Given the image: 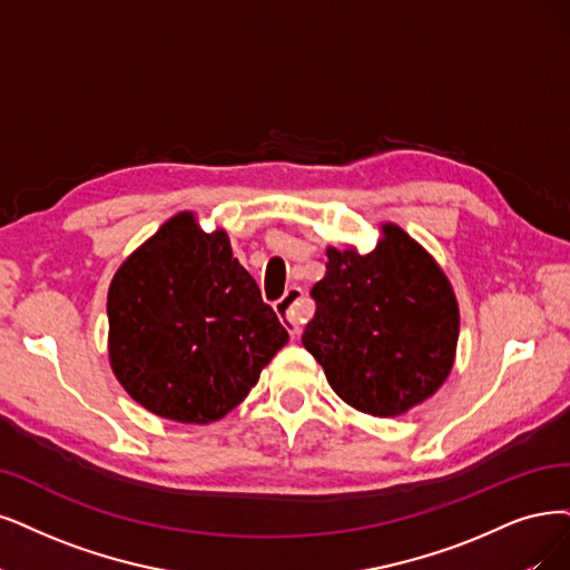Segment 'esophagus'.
Here are the masks:
<instances>
[{
	"instance_id": "esophagus-1",
	"label": "esophagus",
	"mask_w": 570,
	"mask_h": 570,
	"mask_svg": "<svg viewBox=\"0 0 570 570\" xmlns=\"http://www.w3.org/2000/svg\"><path fill=\"white\" fill-rule=\"evenodd\" d=\"M274 309L282 314L284 326L291 333V338H298L303 324L312 317V307L305 303L303 288H298V286L286 288L284 296L274 303Z\"/></svg>"
}]
</instances>
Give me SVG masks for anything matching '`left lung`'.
I'll return each mask as SVG.
<instances>
[{
    "instance_id": "1",
    "label": "left lung",
    "mask_w": 570,
    "mask_h": 570,
    "mask_svg": "<svg viewBox=\"0 0 570 570\" xmlns=\"http://www.w3.org/2000/svg\"><path fill=\"white\" fill-rule=\"evenodd\" d=\"M362 256L326 248V274L314 284V320L303 345L345 404L377 417L423 404L455 362L460 309L444 269L411 235L381 225Z\"/></svg>"
}]
</instances>
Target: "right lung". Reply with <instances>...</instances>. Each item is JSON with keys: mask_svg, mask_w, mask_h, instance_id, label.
<instances>
[{"mask_svg": "<svg viewBox=\"0 0 570 570\" xmlns=\"http://www.w3.org/2000/svg\"><path fill=\"white\" fill-rule=\"evenodd\" d=\"M110 366L134 402L185 425L239 406L288 333L225 229L193 210L168 218L126 258L108 291Z\"/></svg>", "mask_w": 570, "mask_h": 570, "instance_id": "add662e5", "label": "right lung"}]
</instances>
